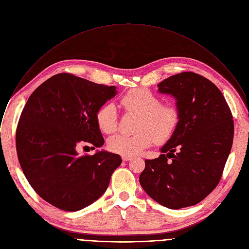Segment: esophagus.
Here are the masks:
<instances>
[{"label":"esophagus","mask_w":249,"mask_h":249,"mask_svg":"<svg viewBox=\"0 0 249 249\" xmlns=\"http://www.w3.org/2000/svg\"><path fill=\"white\" fill-rule=\"evenodd\" d=\"M122 160H123V161H128V160H132V157H128V156H123V157H122Z\"/></svg>","instance_id":"34e87169"}]
</instances>
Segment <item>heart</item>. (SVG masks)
Wrapping results in <instances>:
<instances>
[{"label": "heart", "instance_id": "1", "mask_svg": "<svg viewBox=\"0 0 249 249\" xmlns=\"http://www.w3.org/2000/svg\"><path fill=\"white\" fill-rule=\"evenodd\" d=\"M120 103L126 111L139 114V132L130 136L111 137L107 147L115 154L132 157L150 147L155 141L158 144H163L173 136L179 125L178 108L172 104H161L160 98L148 89L129 90L120 98ZM95 120L103 133H114L118 126L115 105L111 102L102 104L96 111Z\"/></svg>", "mask_w": 249, "mask_h": 249}]
</instances>
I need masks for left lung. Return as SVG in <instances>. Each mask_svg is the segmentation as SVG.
I'll use <instances>...</instances> for the list:
<instances>
[{"label":"left lung","instance_id":"1","mask_svg":"<svg viewBox=\"0 0 249 249\" xmlns=\"http://www.w3.org/2000/svg\"><path fill=\"white\" fill-rule=\"evenodd\" d=\"M175 97L179 125L155 160H146L140 184L169 209L193 206L219 184L231 150L233 120L221 90L208 79L183 72L158 85Z\"/></svg>","mask_w":249,"mask_h":249}]
</instances>
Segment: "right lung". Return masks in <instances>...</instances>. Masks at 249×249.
Returning a JSON list of instances; mask_svg holds the SVG:
<instances>
[{
	"instance_id": "1",
	"label": "right lung",
	"mask_w": 249,
	"mask_h": 249,
	"mask_svg": "<svg viewBox=\"0 0 249 249\" xmlns=\"http://www.w3.org/2000/svg\"><path fill=\"white\" fill-rule=\"evenodd\" d=\"M116 93L114 86L61 73L26 101L16 133L18 161L34 191L54 207L79 211L107 189L120 156L105 151L80 156L78 148L104 144L95 114Z\"/></svg>"
}]
</instances>
